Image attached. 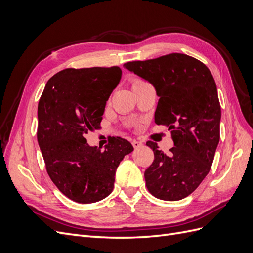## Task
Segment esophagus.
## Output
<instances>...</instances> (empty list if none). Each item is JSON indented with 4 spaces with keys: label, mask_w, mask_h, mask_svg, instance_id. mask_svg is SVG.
I'll list each match as a JSON object with an SVG mask.
<instances>
[{
    "label": "esophagus",
    "mask_w": 253,
    "mask_h": 253,
    "mask_svg": "<svg viewBox=\"0 0 253 253\" xmlns=\"http://www.w3.org/2000/svg\"><path fill=\"white\" fill-rule=\"evenodd\" d=\"M132 144H133V147H134L135 149H137V148H140V147H141V145H142V143H141L140 141H138V140H136V139L132 140Z\"/></svg>",
    "instance_id": "1"
}]
</instances>
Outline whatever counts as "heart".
Listing matches in <instances>:
<instances>
[{"instance_id": "obj_1", "label": "heart", "mask_w": 253, "mask_h": 253, "mask_svg": "<svg viewBox=\"0 0 253 253\" xmlns=\"http://www.w3.org/2000/svg\"><path fill=\"white\" fill-rule=\"evenodd\" d=\"M142 82H144V81H143V80H140V79H136V80H134V82H133V85H135V84L142 83Z\"/></svg>"}]
</instances>
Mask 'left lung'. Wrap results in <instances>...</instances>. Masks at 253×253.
Here are the masks:
<instances>
[{
	"label": "left lung",
	"instance_id": "left-lung-1",
	"mask_svg": "<svg viewBox=\"0 0 253 253\" xmlns=\"http://www.w3.org/2000/svg\"><path fill=\"white\" fill-rule=\"evenodd\" d=\"M124 66L156 89L155 124L169 127V154L148 141L154 162L144 172L149 192L163 201L190 195L209 173L219 142L220 104L215 81L200 60L183 53L132 61Z\"/></svg>",
	"mask_w": 253,
	"mask_h": 253
}]
</instances>
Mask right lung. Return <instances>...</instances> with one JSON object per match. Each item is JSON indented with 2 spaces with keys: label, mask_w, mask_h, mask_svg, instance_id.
<instances>
[{
  "label": "right lung",
  "mask_w": 253,
  "mask_h": 253,
  "mask_svg": "<svg viewBox=\"0 0 253 253\" xmlns=\"http://www.w3.org/2000/svg\"><path fill=\"white\" fill-rule=\"evenodd\" d=\"M118 66L66 68L47 81L38 104V142L56 187L70 200L90 204L114 188L115 173L134 148L113 137L101 151L85 135L100 126L106 101L121 79Z\"/></svg>",
  "instance_id": "1"
}]
</instances>
